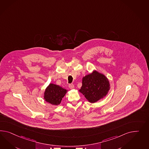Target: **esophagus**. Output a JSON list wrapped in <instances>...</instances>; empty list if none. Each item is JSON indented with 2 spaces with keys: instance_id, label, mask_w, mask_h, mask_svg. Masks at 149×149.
Masks as SVG:
<instances>
[{
  "instance_id": "34e87169",
  "label": "esophagus",
  "mask_w": 149,
  "mask_h": 149,
  "mask_svg": "<svg viewBox=\"0 0 149 149\" xmlns=\"http://www.w3.org/2000/svg\"><path fill=\"white\" fill-rule=\"evenodd\" d=\"M69 88L70 89L74 88V85L73 84H69Z\"/></svg>"
}]
</instances>
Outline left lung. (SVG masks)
Listing matches in <instances>:
<instances>
[{"label":"left lung","mask_w":149,"mask_h":149,"mask_svg":"<svg viewBox=\"0 0 149 149\" xmlns=\"http://www.w3.org/2000/svg\"><path fill=\"white\" fill-rule=\"evenodd\" d=\"M109 89V83L104 75L94 71L82 79V85L79 91L89 102L94 103L105 97Z\"/></svg>","instance_id":"1"}]
</instances>
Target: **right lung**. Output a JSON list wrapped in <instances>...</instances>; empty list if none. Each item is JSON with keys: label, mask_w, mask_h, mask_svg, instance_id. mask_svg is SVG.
<instances>
[{"label": "right lung", "mask_w": 149, "mask_h": 149, "mask_svg": "<svg viewBox=\"0 0 149 149\" xmlns=\"http://www.w3.org/2000/svg\"><path fill=\"white\" fill-rule=\"evenodd\" d=\"M66 93V89L58 85L50 84L45 91L44 99L52 105H59Z\"/></svg>", "instance_id": "1"}]
</instances>
